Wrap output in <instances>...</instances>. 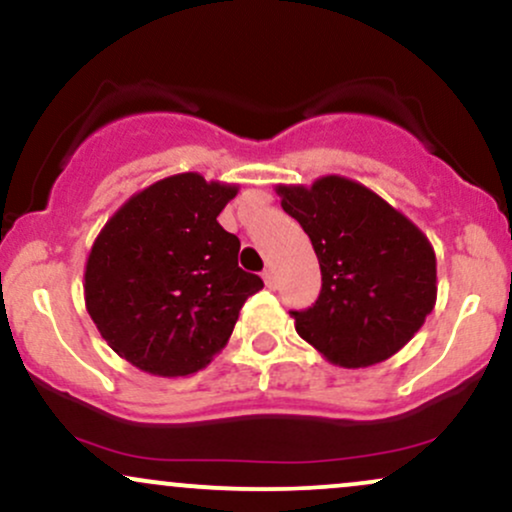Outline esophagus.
<instances>
[{
	"instance_id": "obj_1",
	"label": "esophagus",
	"mask_w": 512,
	"mask_h": 512,
	"mask_svg": "<svg viewBox=\"0 0 512 512\" xmlns=\"http://www.w3.org/2000/svg\"><path fill=\"white\" fill-rule=\"evenodd\" d=\"M262 279H264V284L269 286V289H274V286H276V274H274V269H272V267L264 269V272H262Z\"/></svg>"
}]
</instances>
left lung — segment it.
<instances>
[{
	"mask_svg": "<svg viewBox=\"0 0 512 512\" xmlns=\"http://www.w3.org/2000/svg\"><path fill=\"white\" fill-rule=\"evenodd\" d=\"M276 195L308 233L322 272L313 308L291 313L296 332L342 368L395 356L436 305V252L421 228L342 175L276 185Z\"/></svg>",
	"mask_w": 512,
	"mask_h": 512,
	"instance_id": "8db88e82",
	"label": "left lung"
}]
</instances>
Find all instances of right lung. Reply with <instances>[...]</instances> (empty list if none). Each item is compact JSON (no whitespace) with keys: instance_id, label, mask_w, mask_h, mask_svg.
<instances>
[{"instance_id":"right-lung-1","label":"right lung","mask_w":512,"mask_h":512,"mask_svg":"<svg viewBox=\"0 0 512 512\" xmlns=\"http://www.w3.org/2000/svg\"><path fill=\"white\" fill-rule=\"evenodd\" d=\"M236 195L238 185L199 173L170 175L129 197L88 252V315L110 349L144 373L202 370L264 286L238 267L240 240L216 221Z\"/></svg>"}]
</instances>
